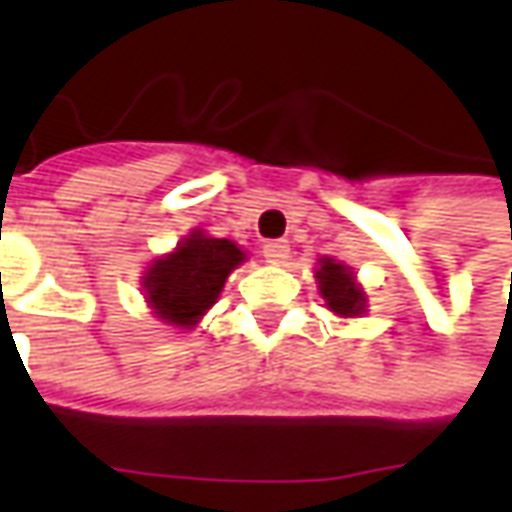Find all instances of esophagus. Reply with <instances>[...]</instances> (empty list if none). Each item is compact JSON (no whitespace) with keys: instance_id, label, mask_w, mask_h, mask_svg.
<instances>
[{"instance_id":"1","label":"esophagus","mask_w":512,"mask_h":512,"mask_svg":"<svg viewBox=\"0 0 512 512\" xmlns=\"http://www.w3.org/2000/svg\"><path fill=\"white\" fill-rule=\"evenodd\" d=\"M288 252H291V246L285 241H266L263 243V257H266V263H274V266H280L288 260Z\"/></svg>"}]
</instances>
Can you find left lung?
Segmentation results:
<instances>
[{
    "instance_id": "1",
    "label": "left lung",
    "mask_w": 512,
    "mask_h": 512,
    "mask_svg": "<svg viewBox=\"0 0 512 512\" xmlns=\"http://www.w3.org/2000/svg\"><path fill=\"white\" fill-rule=\"evenodd\" d=\"M316 283H319L322 300L333 314L358 316L367 311V297H364L361 285L356 283V274L350 271V266L322 257L319 269H316Z\"/></svg>"
}]
</instances>
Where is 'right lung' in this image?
I'll list each match as a JSON object with an SVG mask.
<instances>
[{
    "label": "right lung",
    "instance_id": "right-lung-1",
    "mask_svg": "<svg viewBox=\"0 0 512 512\" xmlns=\"http://www.w3.org/2000/svg\"><path fill=\"white\" fill-rule=\"evenodd\" d=\"M243 260L238 243L193 229L170 255L154 260L145 271V300L162 322L190 330L215 305L229 271Z\"/></svg>",
    "mask_w": 512,
    "mask_h": 512
}]
</instances>
